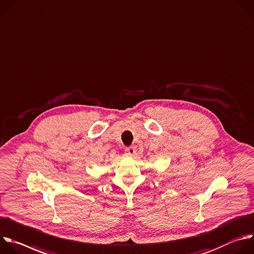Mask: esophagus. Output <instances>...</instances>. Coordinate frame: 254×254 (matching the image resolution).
<instances>
[{"label": "esophagus", "mask_w": 254, "mask_h": 254, "mask_svg": "<svg viewBox=\"0 0 254 254\" xmlns=\"http://www.w3.org/2000/svg\"><path fill=\"white\" fill-rule=\"evenodd\" d=\"M125 154H126V156H128V157L134 156V155L136 154V148H135L134 146L127 147V148L125 149Z\"/></svg>", "instance_id": "esophagus-1"}]
</instances>
